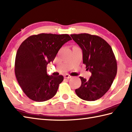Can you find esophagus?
<instances>
[{"mask_svg":"<svg viewBox=\"0 0 132 132\" xmlns=\"http://www.w3.org/2000/svg\"><path fill=\"white\" fill-rule=\"evenodd\" d=\"M64 77L65 78H67V79H70V78H71L72 77L69 74H65L64 75Z\"/></svg>","mask_w":132,"mask_h":132,"instance_id":"esophagus-1","label":"esophagus"}]
</instances>
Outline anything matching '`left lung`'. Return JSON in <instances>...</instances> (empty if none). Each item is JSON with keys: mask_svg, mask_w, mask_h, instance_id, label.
Listing matches in <instances>:
<instances>
[{"mask_svg": "<svg viewBox=\"0 0 132 132\" xmlns=\"http://www.w3.org/2000/svg\"><path fill=\"white\" fill-rule=\"evenodd\" d=\"M70 36L82 50L83 62L92 74L89 80L79 77L82 85L75 93L83 100H96L109 90L116 77L117 66L113 50L97 36L88 33Z\"/></svg>", "mask_w": 132, "mask_h": 132, "instance_id": "left-lung-1", "label": "left lung"}]
</instances>
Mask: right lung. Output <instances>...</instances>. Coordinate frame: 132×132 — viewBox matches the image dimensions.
<instances>
[{
  "instance_id": "1",
  "label": "right lung",
  "mask_w": 132,
  "mask_h": 132,
  "mask_svg": "<svg viewBox=\"0 0 132 132\" xmlns=\"http://www.w3.org/2000/svg\"><path fill=\"white\" fill-rule=\"evenodd\" d=\"M71 40L69 35L41 33L24 40L16 53L15 72L24 94L35 102H45L57 93L63 77L47 74L46 66L59 50Z\"/></svg>"
}]
</instances>
